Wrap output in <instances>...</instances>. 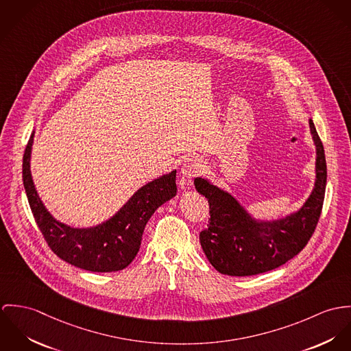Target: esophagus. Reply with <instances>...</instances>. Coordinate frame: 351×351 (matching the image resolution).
I'll list each match as a JSON object with an SVG mask.
<instances>
[{
    "instance_id": "obj_1",
    "label": "esophagus",
    "mask_w": 351,
    "mask_h": 351,
    "mask_svg": "<svg viewBox=\"0 0 351 351\" xmlns=\"http://www.w3.org/2000/svg\"><path fill=\"white\" fill-rule=\"evenodd\" d=\"M202 162L197 158H187L183 162L182 167V175L187 182H191V179H194L195 176L200 175L202 172Z\"/></svg>"
}]
</instances>
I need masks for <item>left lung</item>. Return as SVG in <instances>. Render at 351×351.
<instances>
[{"label":"left lung","instance_id":"1","mask_svg":"<svg viewBox=\"0 0 351 351\" xmlns=\"http://www.w3.org/2000/svg\"><path fill=\"white\" fill-rule=\"evenodd\" d=\"M316 149L315 184L303 206L284 218L256 219L228 191L207 179L196 178L195 189L210 206L208 228L199 234L202 249L210 264L222 274L253 276L281 267L310 241L317 225L327 182L323 144L310 119Z\"/></svg>","mask_w":351,"mask_h":351}]
</instances>
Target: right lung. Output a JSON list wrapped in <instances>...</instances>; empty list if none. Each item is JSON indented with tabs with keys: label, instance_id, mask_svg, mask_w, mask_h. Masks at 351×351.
I'll use <instances>...</instances> for the list:
<instances>
[{
	"label": "right lung",
	"instance_id": "add662e5",
	"mask_svg": "<svg viewBox=\"0 0 351 351\" xmlns=\"http://www.w3.org/2000/svg\"><path fill=\"white\" fill-rule=\"evenodd\" d=\"M35 132L23 158V182L27 197L51 250L63 261L90 272H117L137 256L149 218L176 195V169L138 189L108 221L93 228H73L56 221L43 204L31 173Z\"/></svg>",
	"mask_w": 351,
	"mask_h": 351
}]
</instances>
